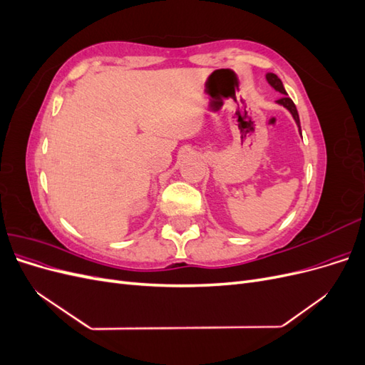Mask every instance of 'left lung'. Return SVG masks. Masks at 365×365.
Segmentation results:
<instances>
[{
  "label": "left lung",
  "mask_w": 365,
  "mask_h": 365,
  "mask_svg": "<svg viewBox=\"0 0 365 365\" xmlns=\"http://www.w3.org/2000/svg\"><path fill=\"white\" fill-rule=\"evenodd\" d=\"M267 81H268V83H269V85L274 88L275 91H279V93H282V94H283V97H282V98H279L277 103H279V105H282V106H284V108L288 109V111L292 114V117H294V120H295V123H297V126H298V130H300V134H302L300 117H298V113H297V108H295L294 102H292L291 98L288 97V93L284 91V88H283V83H282V81H280L279 77L275 76L274 73H268V74H267Z\"/></svg>",
  "instance_id": "8db88e82"
}]
</instances>
